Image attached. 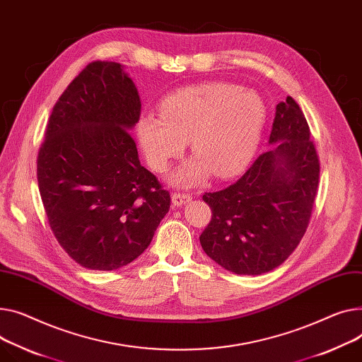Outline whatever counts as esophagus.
Wrapping results in <instances>:
<instances>
[{
	"label": "esophagus",
	"instance_id": "1",
	"mask_svg": "<svg viewBox=\"0 0 362 362\" xmlns=\"http://www.w3.org/2000/svg\"><path fill=\"white\" fill-rule=\"evenodd\" d=\"M190 199H192V197L189 194H182V192H175V194L172 195V201H173L175 206H182L186 202H189Z\"/></svg>",
	"mask_w": 362,
	"mask_h": 362
}]
</instances>
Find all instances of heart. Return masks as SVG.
Returning <instances> with one entry per match:
<instances>
[{
  "label": "heart",
  "instance_id": "b5f03b06",
  "mask_svg": "<svg viewBox=\"0 0 362 362\" xmlns=\"http://www.w3.org/2000/svg\"><path fill=\"white\" fill-rule=\"evenodd\" d=\"M160 112L161 116L139 117L138 139L158 173L183 153L189 141L197 158L173 175V182L182 186L199 183L208 172L218 179L238 172L255 153L267 119L256 91L227 83L179 90L161 102Z\"/></svg>",
  "mask_w": 362,
  "mask_h": 362
}]
</instances>
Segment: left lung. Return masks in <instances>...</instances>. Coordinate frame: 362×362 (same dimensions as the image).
<instances>
[{"instance_id": "8db88e82", "label": "left lung", "mask_w": 362, "mask_h": 362, "mask_svg": "<svg viewBox=\"0 0 362 362\" xmlns=\"http://www.w3.org/2000/svg\"><path fill=\"white\" fill-rule=\"evenodd\" d=\"M269 144L276 146L235 183L202 197L212 218L201 246L237 275L267 274L284 263L301 242L317 195L319 156L305 116L290 95L276 105Z\"/></svg>"}]
</instances>
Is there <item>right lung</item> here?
Returning a JSON list of instances; mask_svg holds the SVG:
<instances>
[{
  "instance_id": "obj_1",
  "label": "right lung",
  "mask_w": 362,
  "mask_h": 362,
  "mask_svg": "<svg viewBox=\"0 0 362 362\" xmlns=\"http://www.w3.org/2000/svg\"><path fill=\"white\" fill-rule=\"evenodd\" d=\"M141 100L124 66L94 61L54 106L37 154L47 221L80 267L115 271L146 250L170 195L141 165L131 129Z\"/></svg>"
}]
</instances>
